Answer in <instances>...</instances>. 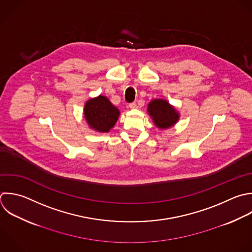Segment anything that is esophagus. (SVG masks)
Returning <instances> with one entry per match:
<instances>
[{
    "instance_id": "1",
    "label": "esophagus",
    "mask_w": 252,
    "mask_h": 252,
    "mask_svg": "<svg viewBox=\"0 0 252 252\" xmlns=\"http://www.w3.org/2000/svg\"><path fill=\"white\" fill-rule=\"evenodd\" d=\"M129 107H130L131 109H134V108H136V107H137V104H136V102H131V103H129Z\"/></svg>"
}]
</instances>
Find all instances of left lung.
Listing matches in <instances>:
<instances>
[{
  "label": "left lung",
  "mask_w": 252,
  "mask_h": 252,
  "mask_svg": "<svg viewBox=\"0 0 252 252\" xmlns=\"http://www.w3.org/2000/svg\"><path fill=\"white\" fill-rule=\"evenodd\" d=\"M148 111L155 124L161 129H166L178 120V113L167 101L163 99H155L149 103Z\"/></svg>",
  "instance_id": "8db88e82"
}]
</instances>
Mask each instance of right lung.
I'll return each instance as SVG.
<instances>
[{
  "label": "right lung",
  "mask_w": 252,
  "mask_h": 252,
  "mask_svg": "<svg viewBox=\"0 0 252 252\" xmlns=\"http://www.w3.org/2000/svg\"><path fill=\"white\" fill-rule=\"evenodd\" d=\"M119 110L105 97L90 99L85 105V118L89 125L98 132H108L116 123Z\"/></svg>",
  "instance_id": "1"
}]
</instances>
